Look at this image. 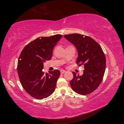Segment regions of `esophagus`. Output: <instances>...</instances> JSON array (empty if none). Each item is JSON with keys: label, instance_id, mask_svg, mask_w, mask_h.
Instances as JSON below:
<instances>
[{"label": "esophagus", "instance_id": "1", "mask_svg": "<svg viewBox=\"0 0 124 124\" xmlns=\"http://www.w3.org/2000/svg\"><path fill=\"white\" fill-rule=\"evenodd\" d=\"M66 72V70H61V74H64V73H65Z\"/></svg>", "mask_w": 124, "mask_h": 124}]
</instances>
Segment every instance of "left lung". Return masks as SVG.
Segmentation results:
<instances>
[{
    "label": "left lung",
    "mask_w": 124,
    "mask_h": 124,
    "mask_svg": "<svg viewBox=\"0 0 124 124\" xmlns=\"http://www.w3.org/2000/svg\"><path fill=\"white\" fill-rule=\"evenodd\" d=\"M64 37L75 46L78 57L77 63L84 66L82 75L73 72L70 84L72 90L80 95L91 93L101 83L106 66V57L101 47L91 37L80 34L64 35Z\"/></svg>",
    "instance_id": "left-lung-1"
}]
</instances>
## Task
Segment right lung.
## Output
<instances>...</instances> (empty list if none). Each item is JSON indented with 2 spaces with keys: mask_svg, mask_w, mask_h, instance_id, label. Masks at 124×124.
Returning a JSON list of instances; mask_svg holds the SVG:
<instances>
[{
  "mask_svg": "<svg viewBox=\"0 0 124 124\" xmlns=\"http://www.w3.org/2000/svg\"><path fill=\"white\" fill-rule=\"evenodd\" d=\"M62 37L56 34L38 38L28 44L20 54L17 72L21 84L25 91L36 99L49 97L55 90L60 70L45 73L43 69L44 63L51 59L54 47Z\"/></svg>",
  "mask_w": 124,
  "mask_h": 124,
  "instance_id": "1",
  "label": "right lung"
}]
</instances>
